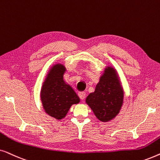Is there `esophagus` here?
<instances>
[{"instance_id":"esophagus-1","label":"esophagus","mask_w":160,"mask_h":160,"mask_svg":"<svg viewBox=\"0 0 160 160\" xmlns=\"http://www.w3.org/2000/svg\"><path fill=\"white\" fill-rule=\"evenodd\" d=\"M78 96H79L81 99L84 100L85 98V92H78Z\"/></svg>"}]
</instances>
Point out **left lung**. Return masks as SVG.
<instances>
[{"label":"left lung","instance_id":"obj_1","mask_svg":"<svg viewBox=\"0 0 160 160\" xmlns=\"http://www.w3.org/2000/svg\"><path fill=\"white\" fill-rule=\"evenodd\" d=\"M124 96V92L117 71L111 65H106L95 91L87 95L85 102L98 119L108 122L119 113Z\"/></svg>","mask_w":160,"mask_h":160}]
</instances>
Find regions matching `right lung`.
<instances>
[{
  "label": "right lung",
  "instance_id": "1",
  "mask_svg": "<svg viewBox=\"0 0 160 160\" xmlns=\"http://www.w3.org/2000/svg\"><path fill=\"white\" fill-rule=\"evenodd\" d=\"M66 71L65 65L60 62L52 65L41 89L40 98L43 110L57 120L65 118L72 105L80 102L77 94L63 78Z\"/></svg>",
  "mask_w": 160,
  "mask_h": 160
}]
</instances>
